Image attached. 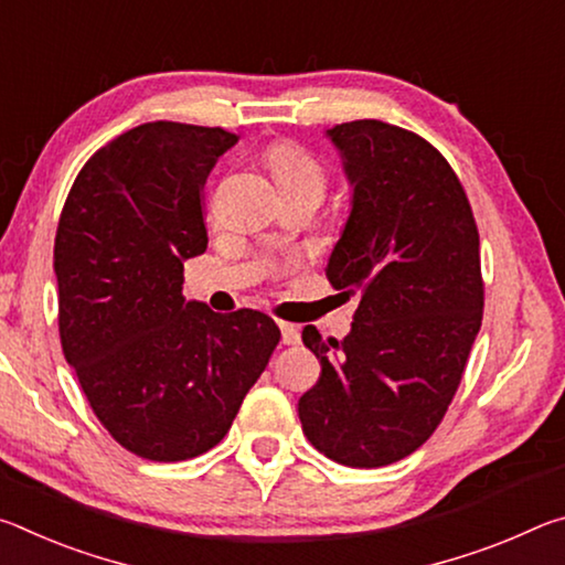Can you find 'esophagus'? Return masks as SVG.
<instances>
[{
    "label": "esophagus",
    "mask_w": 565,
    "mask_h": 565,
    "mask_svg": "<svg viewBox=\"0 0 565 565\" xmlns=\"http://www.w3.org/2000/svg\"><path fill=\"white\" fill-rule=\"evenodd\" d=\"M279 329H281V341L286 343V347H296V343L301 341L299 327H294V323H289V321H279Z\"/></svg>",
    "instance_id": "obj_1"
}]
</instances>
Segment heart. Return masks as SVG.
Wrapping results in <instances>:
<instances>
[{"label":"heart","instance_id":"obj_1","mask_svg":"<svg viewBox=\"0 0 565 565\" xmlns=\"http://www.w3.org/2000/svg\"><path fill=\"white\" fill-rule=\"evenodd\" d=\"M266 161H269L284 196L303 194L313 196L317 202L323 196V189H327V171H323L321 161L313 159L303 147L294 145V141H276V145L266 151Z\"/></svg>","mask_w":565,"mask_h":565}]
</instances>
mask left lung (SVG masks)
<instances>
[{
	"instance_id": "obj_1",
	"label": "left lung",
	"mask_w": 565,
	"mask_h": 565,
	"mask_svg": "<svg viewBox=\"0 0 565 565\" xmlns=\"http://www.w3.org/2000/svg\"><path fill=\"white\" fill-rule=\"evenodd\" d=\"M327 137L353 186L327 279L359 309L343 341L303 329L321 376L299 418L331 461L379 468L428 441L461 384L483 319L478 228L451 164L418 134L359 119Z\"/></svg>"
}]
</instances>
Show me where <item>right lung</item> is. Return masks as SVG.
<instances>
[{"label": "right lung", "instance_id": "right-lung-1", "mask_svg": "<svg viewBox=\"0 0 565 565\" xmlns=\"http://www.w3.org/2000/svg\"><path fill=\"white\" fill-rule=\"evenodd\" d=\"M236 141L179 121L124 131L76 174L56 226L64 359L114 441L149 461L222 441L281 339L262 311L222 317L181 294L209 244L202 189Z\"/></svg>", "mask_w": 565, "mask_h": 565}]
</instances>
